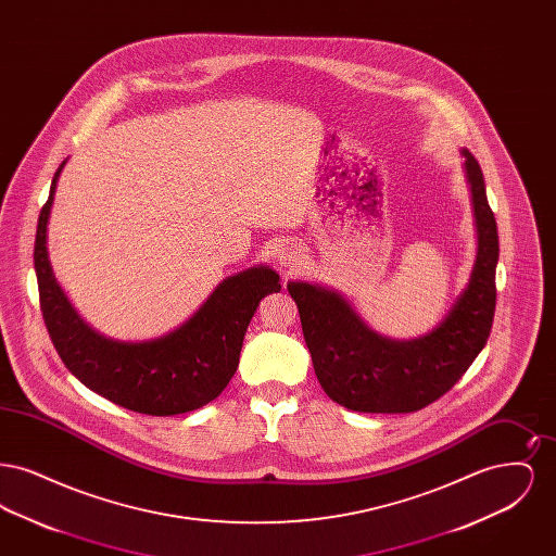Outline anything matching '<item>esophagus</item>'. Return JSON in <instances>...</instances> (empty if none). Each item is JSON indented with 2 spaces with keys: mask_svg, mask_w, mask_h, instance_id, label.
Instances as JSON below:
<instances>
[{
  "mask_svg": "<svg viewBox=\"0 0 556 556\" xmlns=\"http://www.w3.org/2000/svg\"><path fill=\"white\" fill-rule=\"evenodd\" d=\"M275 258H277V265L283 266V268H293V266L300 265L304 254H302V248L295 245V243H283L275 250Z\"/></svg>",
  "mask_w": 556,
  "mask_h": 556,
  "instance_id": "esophagus-1",
  "label": "esophagus"
}]
</instances>
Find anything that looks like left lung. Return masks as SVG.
Segmentation results:
<instances>
[{
	"mask_svg": "<svg viewBox=\"0 0 556 556\" xmlns=\"http://www.w3.org/2000/svg\"><path fill=\"white\" fill-rule=\"evenodd\" d=\"M473 191L479 248L467 290L431 333L410 342L377 336L342 295L290 281L318 383L333 402L356 413H415L444 396L471 367L490 338L496 311L498 229L483 173L463 150Z\"/></svg>",
	"mask_w": 556,
	"mask_h": 556,
	"instance_id": "left-lung-1",
	"label": "left lung"
}]
</instances>
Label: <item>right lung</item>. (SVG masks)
Returning <instances> with one entry per match:
<instances>
[{"label":"right lung","instance_id":"add662e5","mask_svg":"<svg viewBox=\"0 0 556 556\" xmlns=\"http://www.w3.org/2000/svg\"><path fill=\"white\" fill-rule=\"evenodd\" d=\"M62 166L39 214L33 254L41 315L62 363L96 394L141 415L170 417L208 404L236 375L245 329L261 300L281 290L279 275L254 266L225 279L186 325L154 342L106 340L73 311L48 261V218Z\"/></svg>","mask_w":556,"mask_h":556}]
</instances>
